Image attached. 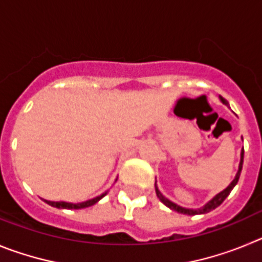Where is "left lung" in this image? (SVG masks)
I'll use <instances>...</instances> for the list:
<instances>
[{
	"mask_svg": "<svg viewBox=\"0 0 262 262\" xmlns=\"http://www.w3.org/2000/svg\"><path fill=\"white\" fill-rule=\"evenodd\" d=\"M221 101L224 103V105H228V102H227V101L223 98V97H221ZM243 160H244V149H243V151H242V159H240L239 170H237V173H236V177L233 178V181L231 182V184L228 185V186H227L223 191H221V193H219V194H216V195H215L211 201H209V202L206 203L205 206H202V207H200V209H185V207H181V206L176 205V203H173L172 201H169L168 198H165V196H164L163 194L160 193V190H159V189H157L156 184H155V187H156L157 196H159V200L161 201V202H163L164 205L168 206L169 209L174 210V211H177V212H181V214H186V215L207 214V212H210V211H212V210H214V209H216L217 206H221L222 203H223V201L226 200L227 196L230 195L231 190H232L233 187H235V185L237 184V181H239V177H240V173H242Z\"/></svg>",
	"mask_w": 262,
	"mask_h": 262,
	"instance_id": "obj_1",
	"label": "left lung"
}]
</instances>
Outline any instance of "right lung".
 Wrapping results in <instances>:
<instances>
[{"instance_id":"1","label":"right lung","mask_w":262,"mask_h":262,"mask_svg":"<svg viewBox=\"0 0 262 262\" xmlns=\"http://www.w3.org/2000/svg\"><path fill=\"white\" fill-rule=\"evenodd\" d=\"M107 194V191L101 195L96 196L93 200H89L86 202H81V203H69V202H52V201H46L50 206L52 207H56V209H68V210H78V209H85V207H89V206H93L94 203L98 202L99 200H102L103 196Z\"/></svg>"}]
</instances>
